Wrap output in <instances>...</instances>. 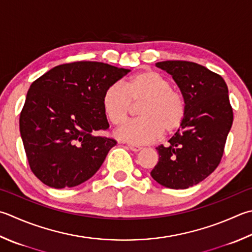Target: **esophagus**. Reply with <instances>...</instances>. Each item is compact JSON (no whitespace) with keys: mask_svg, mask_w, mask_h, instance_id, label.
<instances>
[{"mask_svg":"<svg viewBox=\"0 0 252 252\" xmlns=\"http://www.w3.org/2000/svg\"><path fill=\"white\" fill-rule=\"evenodd\" d=\"M128 148H129L131 151H135V153H138L139 150L142 149V147L138 145H134V144H128Z\"/></svg>","mask_w":252,"mask_h":252,"instance_id":"1","label":"esophagus"}]
</instances>
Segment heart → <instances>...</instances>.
I'll use <instances>...</instances> for the list:
<instances>
[{"label":"heart","mask_w":252,"mask_h":252,"mask_svg":"<svg viewBox=\"0 0 252 252\" xmlns=\"http://www.w3.org/2000/svg\"><path fill=\"white\" fill-rule=\"evenodd\" d=\"M139 104V118L128 122L117 129L121 139L132 144H149L162 134L177 132L187 118L188 101L184 94L173 89L171 82L154 70L137 72L125 82L124 87L112 84L103 94L102 105L113 125L127 121L132 104Z\"/></svg>","instance_id":"heart-1"}]
</instances>
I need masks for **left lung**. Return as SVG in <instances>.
<instances>
[{
  "label": "left lung",
  "mask_w": 252,
  "mask_h": 252,
  "mask_svg": "<svg viewBox=\"0 0 252 252\" xmlns=\"http://www.w3.org/2000/svg\"><path fill=\"white\" fill-rule=\"evenodd\" d=\"M158 68L172 75L188 101L187 118L167 145L157 147L159 161L150 174L169 189H188L207 178L224 154L234 121L225 80L191 61L168 60Z\"/></svg>",
  "instance_id": "obj_1"
}]
</instances>
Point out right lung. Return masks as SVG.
Wrapping results in <instances>:
<instances>
[{"label":"right lung","mask_w":252,"mask_h":252,"mask_svg":"<svg viewBox=\"0 0 252 252\" xmlns=\"http://www.w3.org/2000/svg\"><path fill=\"white\" fill-rule=\"evenodd\" d=\"M129 70L96 61L57 65L32 83L20 116L28 164L55 189L73 188L101 167L113 138L94 136L108 129L102 98Z\"/></svg>","instance_id":"add662e5"}]
</instances>
